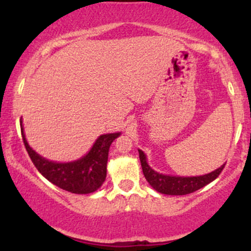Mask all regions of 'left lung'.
Wrapping results in <instances>:
<instances>
[{
	"mask_svg": "<svg viewBox=\"0 0 251 251\" xmlns=\"http://www.w3.org/2000/svg\"><path fill=\"white\" fill-rule=\"evenodd\" d=\"M139 151V159L142 163L143 174L145 176L146 180L149 181L150 185L153 188L155 191L160 192L164 195H172V196H181V195H188L191 192L197 191L206 184L211 183L216 178L220 176L222 170L224 169V165L218 168L215 171L210 172L208 175L197 176V177H178V176H168L162 175L155 172L149 166L148 162H146V155L142 150Z\"/></svg>",
	"mask_w": 251,
	"mask_h": 251,
	"instance_id": "1",
	"label": "left lung"
}]
</instances>
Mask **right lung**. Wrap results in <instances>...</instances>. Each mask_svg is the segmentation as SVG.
<instances>
[{
  "instance_id": "obj_1",
  "label": "right lung",
  "mask_w": 251,
  "mask_h": 251,
  "mask_svg": "<svg viewBox=\"0 0 251 251\" xmlns=\"http://www.w3.org/2000/svg\"><path fill=\"white\" fill-rule=\"evenodd\" d=\"M20 123H21V133L25 150L35 168L46 179L59 186L60 189L79 195L91 194L102 185L107 172L106 168H107L109 146L116 138L119 137L120 132L100 135L88 153L75 162L55 163L37 154L28 145L22 127V120Z\"/></svg>"
}]
</instances>
